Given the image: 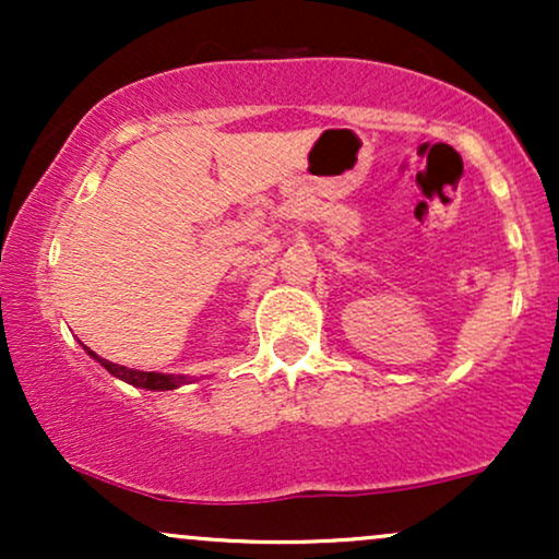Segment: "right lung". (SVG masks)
I'll use <instances>...</instances> for the list:
<instances>
[{
	"label": "right lung",
	"mask_w": 559,
	"mask_h": 559,
	"mask_svg": "<svg viewBox=\"0 0 559 559\" xmlns=\"http://www.w3.org/2000/svg\"><path fill=\"white\" fill-rule=\"evenodd\" d=\"M86 355L94 357L96 362L102 365V368L107 370V373L120 378V381L131 383V386L136 389H146V391H170V389H178L183 386V383H191L194 378L191 376H173V373H146V370H131L126 368V365H115L110 360H105V357H99L96 352H92L86 346Z\"/></svg>",
	"instance_id": "right-lung-1"
}]
</instances>
